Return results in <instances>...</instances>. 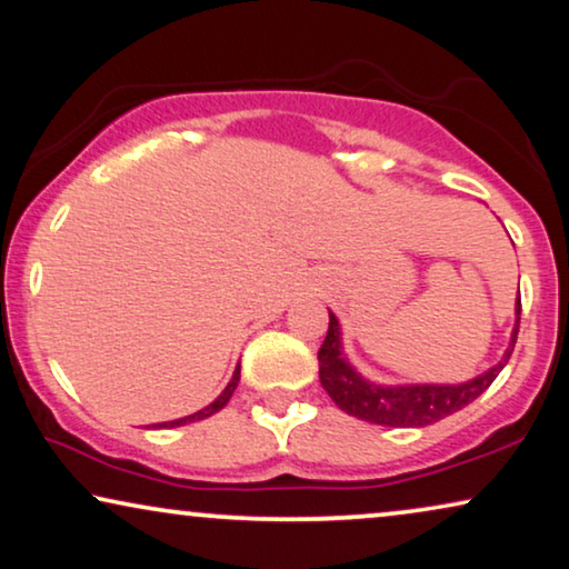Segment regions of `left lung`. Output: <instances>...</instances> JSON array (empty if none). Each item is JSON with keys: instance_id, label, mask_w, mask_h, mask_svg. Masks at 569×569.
I'll return each mask as SVG.
<instances>
[{"instance_id": "obj_1", "label": "left lung", "mask_w": 569, "mask_h": 569, "mask_svg": "<svg viewBox=\"0 0 569 569\" xmlns=\"http://www.w3.org/2000/svg\"><path fill=\"white\" fill-rule=\"evenodd\" d=\"M518 322L510 338V348L506 350V358L490 371L477 376L467 383H453V387H436V383H415V387H379L358 376L350 363L342 358L340 350V325L330 311V327H327V338L319 348V381L332 402L340 407L342 412L353 415L358 420L376 422V426H391V428H422L433 426V422L448 418L461 407L482 395L490 383L498 379L502 366L508 363L510 353L516 348L518 325H521V299L516 307Z\"/></svg>"}]
</instances>
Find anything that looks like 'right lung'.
<instances>
[{
	"mask_svg": "<svg viewBox=\"0 0 569 569\" xmlns=\"http://www.w3.org/2000/svg\"><path fill=\"white\" fill-rule=\"evenodd\" d=\"M237 381H239V368L234 371V376H231V381L227 383V389L221 391L219 395V399H216V402H211L208 407H203V410H198V412H193V415H188V418H180V420H170V422H162V426L159 428H178V426H188V422H196V420H203V418H211L213 412H219L223 405L229 402V397L234 395V389H237Z\"/></svg>",
	"mask_w": 569,
	"mask_h": 569,
	"instance_id": "right-lung-1",
	"label": "right lung"
}]
</instances>
